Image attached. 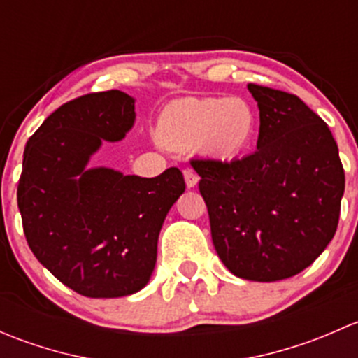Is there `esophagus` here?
<instances>
[{"instance_id": "1", "label": "esophagus", "mask_w": 358, "mask_h": 358, "mask_svg": "<svg viewBox=\"0 0 358 358\" xmlns=\"http://www.w3.org/2000/svg\"><path fill=\"white\" fill-rule=\"evenodd\" d=\"M183 178H185V183L189 189H194V187L197 185V182H199V176H197V173L190 168L183 169Z\"/></svg>"}]
</instances>
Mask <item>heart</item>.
<instances>
[{
    "instance_id": "b5f03b06",
    "label": "heart",
    "mask_w": 358,
    "mask_h": 358,
    "mask_svg": "<svg viewBox=\"0 0 358 358\" xmlns=\"http://www.w3.org/2000/svg\"><path fill=\"white\" fill-rule=\"evenodd\" d=\"M258 115L243 96L175 100L159 115L157 135L175 149H199L202 154L230 159L252 143Z\"/></svg>"
}]
</instances>
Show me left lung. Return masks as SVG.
Wrapping results in <instances>:
<instances>
[{"label": "left lung", "mask_w": 358, "mask_h": 358, "mask_svg": "<svg viewBox=\"0 0 358 358\" xmlns=\"http://www.w3.org/2000/svg\"><path fill=\"white\" fill-rule=\"evenodd\" d=\"M248 90L259 110L256 152L192 166L223 265L244 280L275 282L312 265L333 241L345 171L333 133L301 99Z\"/></svg>", "instance_id": "1"}]
</instances>
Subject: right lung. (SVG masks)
Returning a JSON list of instances; mask_svg holds the SVG:
<instances>
[{"label": "right lung", "instance_id": "right-lung-1", "mask_svg": "<svg viewBox=\"0 0 358 358\" xmlns=\"http://www.w3.org/2000/svg\"><path fill=\"white\" fill-rule=\"evenodd\" d=\"M135 119L128 93L79 96L50 114L24 150L17 202L29 248L88 298H121L149 284L162 223L185 192L178 168L142 178L88 166L103 142H121Z\"/></svg>", "mask_w": 358, "mask_h": 358}]
</instances>
